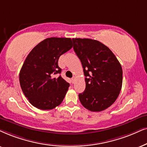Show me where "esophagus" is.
<instances>
[{
  "label": "esophagus",
  "mask_w": 147,
  "mask_h": 147,
  "mask_svg": "<svg viewBox=\"0 0 147 147\" xmlns=\"http://www.w3.org/2000/svg\"><path fill=\"white\" fill-rule=\"evenodd\" d=\"M72 83H75V81H76V77H73L72 78Z\"/></svg>",
  "instance_id": "esophagus-1"
}]
</instances>
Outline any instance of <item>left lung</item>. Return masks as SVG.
<instances>
[{
	"instance_id": "obj_1",
	"label": "left lung",
	"mask_w": 147,
	"mask_h": 147,
	"mask_svg": "<svg viewBox=\"0 0 147 147\" xmlns=\"http://www.w3.org/2000/svg\"><path fill=\"white\" fill-rule=\"evenodd\" d=\"M73 49L85 76V90L79 100L87 110L100 112L111 107L119 95L123 71L111 49L96 40L72 38Z\"/></svg>"
}]
</instances>
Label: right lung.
I'll return each mask as SVG.
<instances>
[{
	"label": "right lung",
	"instance_id": "1",
	"mask_svg": "<svg viewBox=\"0 0 147 147\" xmlns=\"http://www.w3.org/2000/svg\"><path fill=\"white\" fill-rule=\"evenodd\" d=\"M70 38H46L28 55L20 72V86L30 103L41 110H51L62 103L69 83L61 76V55L71 49Z\"/></svg>",
	"mask_w": 147,
	"mask_h": 147
}]
</instances>
